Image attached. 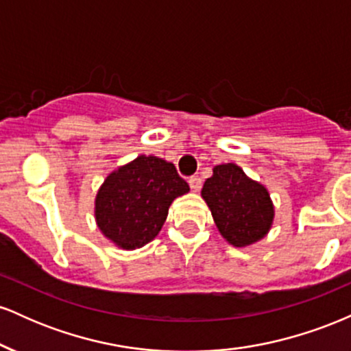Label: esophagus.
<instances>
[{"instance_id": "1", "label": "esophagus", "mask_w": 351, "mask_h": 351, "mask_svg": "<svg viewBox=\"0 0 351 351\" xmlns=\"http://www.w3.org/2000/svg\"><path fill=\"white\" fill-rule=\"evenodd\" d=\"M189 183V188L193 189V191H199L201 186H203V181H201L199 176H191V178L188 180Z\"/></svg>"}]
</instances>
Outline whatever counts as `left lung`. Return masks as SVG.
Returning <instances> with one entry per match:
<instances>
[{
  "label": "left lung",
  "instance_id": "left-lung-1",
  "mask_svg": "<svg viewBox=\"0 0 351 351\" xmlns=\"http://www.w3.org/2000/svg\"><path fill=\"white\" fill-rule=\"evenodd\" d=\"M217 229L229 244L245 247L272 226L274 206L267 189L234 163L217 165L201 189Z\"/></svg>",
  "mask_w": 351,
  "mask_h": 351
}]
</instances>
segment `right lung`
<instances>
[{"mask_svg": "<svg viewBox=\"0 0 351 351\" xmlns=\"http://www.w3.org/2000/svg\"><path fill=\"white\" fill-rule=\"evenodd\" d=\"M189 191L175 165L140 155L112 171L95 198L104 236L122 249L142 247L160 232L173 199Z\"/></svg>", "mask_w": 351, "mask_h": 351, "instance_id": "obj_1", "label": "right lung"}]
</instances>
